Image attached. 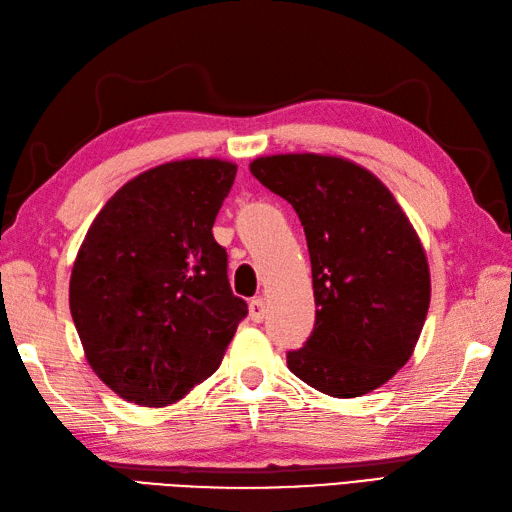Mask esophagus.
I'll return each mask as SVG.
<instances>
[{"mask_svg":"<svg viewBox=\"0 0 512 512\" xmlns=\"http://www.w3.org/2000/svg\"><path fill=\"white\" fill-rule=\"evenodd\" d=\"M265 314H267L265 301H262V297H254V299L250 301V319H252L254 323H260L262 319H265Z\"/></svg>","mask_w":512,"mask_h":512,"instance_id":"1","label":"esophagus"}]
</instances>
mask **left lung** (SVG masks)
Instances as JSON below:
<instances>
[{
    "label": "left lung",
    "mask_w": 512,
    "mask_h": 512,
    "mask_svg": "<svg viewBox=\"0 0 512 512\" xmlns=\"http://www.w3.org/2000/svg\"><path fill=\"white\" fill-rule=\"evenodd\" d=\"M250 170L293 204L312 262L316 321L288 370L334 398L377 390L409 362L431 303L416 230L375 174L342 157L271 155Z\"/></svg>",
    "instance_id": "8db88e82"
}]
</instances>
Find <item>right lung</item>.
I'll list each match as a JSON object with an SVG mask.
<instances>
[{
  "instance_id": "right-lung-1",
  "label": "right lung",
  "mask_w": 512,
  "mask_h": 512,
  "mask_svg": "<svg viewBox=\"0 0 512 512\" xmlns=\"http://www.w3.org/2000/svg\"><path fill=\"white\" fill-rule=\"evenodd\" d=\"M237 165L183 159L120 187L86 234L71 314L88 364L120 398L168 407L209 379L247 316L215 217Z\"/></svg>"
}]
</instances>
